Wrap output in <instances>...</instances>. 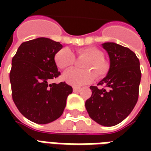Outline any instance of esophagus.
Listing matches in <instances>:
<instances>
[{"label":"esophagus","instance_id":"34e87169","mask_svg":"<svg viewBox=\"0 0 151 151\" xmlns=\"http://www.w3.org/2000/svg\"><path fill=\"white\" fill-rule=\"evenodd\" d=\"M80 90H81V88H80V87H76V86H74V87L73 88V91L74 92L80 91Z\"/></svg>","mask_w":151,"mask_h":151}]
</instances>
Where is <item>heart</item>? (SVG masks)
I'll list each match as a JSON object with an SVG mask.
<instances>
[{
    "mask_svg": "<svg viewBox=\"0 0 151 151\" xmlns=\"http://www.w3.org/2000/svg\"><path fill=\"white\" fill-rule=\"evenodd\" d=\"M79 59L86 58L82 64L84 69H72L64 73L63 79L70 85L80 86L88 84L95 78H102L108 73L109 64L104 58L101 51L96 47H88L76 50ZM55 62L58 68L65 69L72 67L76 62L74 54L69 48H62L55 55Z\"/></svg>",
    "mask_w": 151,
    "mask_h": 151,
    "instance_id": "obj_1",
    "label": "heart"
}]
</instances>
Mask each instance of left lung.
<instances>
[{
	"label": "left lung",
	"instance_id": "1",
	"mask_svg": "<svg viewBox=\"0 0 151 151\" xmlns=\"http://www.w3.org/2000/svg\"><path fill=\"white\" fill-rule=\"evenodd\" d=\"M109 55L108 75L91 86L92 95L86 101L89 116L104 126H114L126 118L135 107L139 95L142 73L139 59L129 48L115 43H104Z\"/></svg>",
	"mask_w": 151,
	"mask_h": 151
}]
</instances>
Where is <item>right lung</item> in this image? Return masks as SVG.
<instances>
[{
	"label": "right lung",
	"mask_w": 151,
	"mask_h": 151,
	"mask_svg": "<svg viewBox=\"0 0 151 151\" xmlns=\"http://www.w3.org/2000/svg\"><path fill=\"white\" fill-rule=\"evenodd\" d=\"M61 48L59 42L38 38L23 42L12 59V98L18 111L35 123L58 119L73 92L72 86L65 82L49 83L60 75L54 57Z\"/></svg>",
	"instance_id": "add662e5"
}]
</instances>
